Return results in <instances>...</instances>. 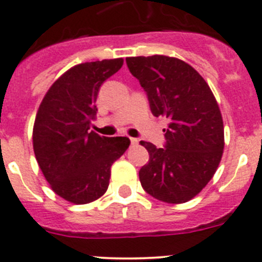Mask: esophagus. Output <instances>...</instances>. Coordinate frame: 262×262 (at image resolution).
Returning a JSON list of instances; mask_svg holds the SVG:
<instances>
[{
	"label": "esophagus",
	"instance_id": "1",
	"mask_svg": "<svg viewBox=\"0 0 262 262\" xmlns=\"http://www.w3.org/2000/svg\"><path fill=\"white\" fill-rule=\"evenodd\" d=\"M138 139L137 138H130V144L132 146H137V144H138Z\"/></svg>",
	"mask_w": 262,
	"mask_h": 262
}]
</instances>
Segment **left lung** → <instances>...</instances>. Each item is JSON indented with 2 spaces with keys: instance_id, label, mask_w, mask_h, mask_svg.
Masks as SVG:
<instances>
[{
  "instance_id": "1",
  "label": "left lung",
  "mask_w": 262,
  "mask_h": 262,
  "mask_svg": "<svg viewBox=\"0 0 262 262\" xmlns=\"http://www.w3.org/2000/svg\"><path fill=\"white\" fill-rule=\"evenodd\" d=\"M126 65L146 92L154 116L169 119L165 144L141 142L149 154L139 170L143 189L159 201L183 204L211 180L224 149L219 106L204 78L175 57H126Z\"/></svg>"
}]
</instances>
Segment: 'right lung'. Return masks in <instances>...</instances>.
<instances>
[{"instance_id":"right-lung-1","label":"right lung","mask_w":262,"mask_h":262,"mask_svg":"<svg viewBox=\"0 0 262 262\" xmlns=\"http://www.w3.org/2000/svg\"><path fill=\"white\" fill-rule=\"evenodd\" d=\"M123 67V58L79 63L48 90L33 128L35 159L56 194L77 205L107 190L110 167L130 144L126 137L90 132L100 87Z\"/></svg>"}]
</instances>
